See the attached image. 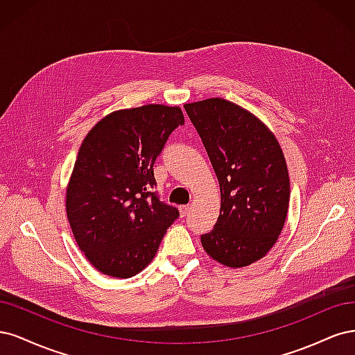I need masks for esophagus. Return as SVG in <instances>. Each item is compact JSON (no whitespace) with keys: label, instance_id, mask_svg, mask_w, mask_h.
Listing matches in <instances>:
<instances>
[{"label":"esophagus","instance_id":"esophagus-1","mask_svg":"<svg viewBox=\"0 0 355 355\" xmlns=\"http://www.w3.org/2000/svg\"><path fill=\"white\" fill-rule=\"evenodd\" d=\"M178 209H180V215L181 216H186L189 214V211H190V205H181Z\"/></svg>","mask_w":355,"mask_h":355}]
</instances>
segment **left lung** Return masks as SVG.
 I'll use <instances>...</instances> for the list:
<instances>
[{
  "label": "left lung",
  "instance_id": "left-lung-1",
  "mask_svg": "<svg viewBox=\"0 0 355 355\" xmlns=\"http://www.w3.org/2000/svg\"><path fill=\"white\" fill-rule=\"evenodd\" d=\"M220 182L221 209L202 246L220 264L240 268L264 258L288 216L291 181L282 147L254 113L225 98L186 103Z\"/></svg>",
  "mask_w": 355,
  "mask_h": 355
}]
</instances>
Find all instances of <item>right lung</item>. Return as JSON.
<instances>
[{"instance_id": "add662e5", "label": "right lung", "mask_w": 355, "mask_h": 355, "mask_svg": "<svg viewBox=\"0 0 355 355\" xmlns=\"http://www.w3.org/2000/svg\"><path fill=\"white\" fill-rule=\"evenodd\" d=\"M182 123L178 106L121 109L100 119L79 147L66 214L79 249L106 276L139 274L178 218L153 191V164Z\"/></svg>"}]
</instances>
